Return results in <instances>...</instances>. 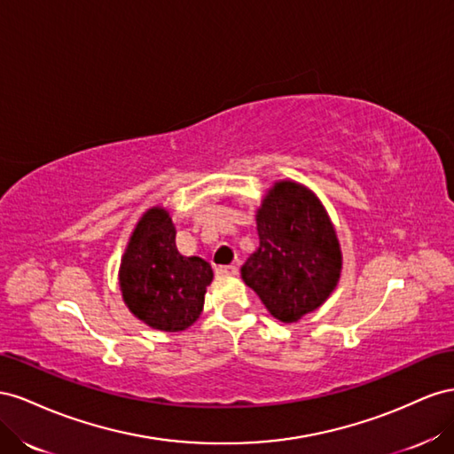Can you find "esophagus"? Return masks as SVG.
<instances>
[{
    "mask_svg": "<svg viewBox=\"0 0 454 454\" xmlns=\"http://www.w3.org/2000/svg\"><path fill=\"white\" fill-rule=\"evenodd\" d=\"M216 274L220 276H236L238 274V266H216Z\"/></svg>",
    "mask_w": 454,
    "mask_h": 454,
    "instance_id": "34e87169",
    "label": "esophagus"
}]
</instances>
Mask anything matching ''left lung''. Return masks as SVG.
Masks as SVG:
<instances>
[{
    "mask_svg": "<svg viewBox=\"0 0 454 454\" xmlns=\"http://www.w3.org/2000/svg\"><path fill=\"white\" fill-rule=\"evenodd\" d=\"M261 245L241 266V278L283 323L299 321L329 299L340 278L336 231L319 200L283 180L256 215Z\"/></svg>",
    "mask_w": 454,
    "mask_h": 454,
    "instance_id": "left-lung-1",
    "label": "left lung"
}]
</instances>
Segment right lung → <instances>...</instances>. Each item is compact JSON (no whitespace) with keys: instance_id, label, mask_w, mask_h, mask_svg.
Listing matches in <instances>:
<instances>
[{"instance_id":"right-lung-1","label":"right lung","mask_w":454,"mask_h":454,"mask_svg":"<svg viewBox=\"0 0 454 454\" xmlns=\"http://www.w3.org/2000/svg\"><path fill=\"white\" fill-rule=\"evenodd\" d=\"M169 213L153 207L138 220L121 258L120 285L131 312L160 331H184L203 309L211 264L183 256Z\"/></svg>"}]
</instances>
